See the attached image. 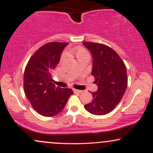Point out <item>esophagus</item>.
Wrapping results in <instances>:
<instances>
[{
	"instance_id": "esophagus-1",
	"label": "esophagus",
	"mask_w": 153,
	"mask_h": 153,
	"mask_svg": "<svg viewBox=\"0 0 153 153\" xmlns=\"http://www.w3.org/2000/svg\"><path fill=\"white\" fill-rule=\"evenodd\" d=\"M73 92L75 93V94H81V93H82V91L77 90V89H73Z\"/></svg>"
}]
</instances>
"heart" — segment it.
<instances>
[{"label":"heart","mask_w":153,"mask_h":153,"mask_svg":"<svg viewBox=\"0 0 153 153\" xmlns=\"http://www.w3.org/2000/svg\"><path fill=\"white\" fill-rule=\"evenodd\" d=\"M66 53H71L74 54L77 59L81 58L82 57H85V56H89L88 52L82 47H75V48L68 49L66 51ZM65 56V54H62V56H61V59H64Z\"/></svg>","instance_id":"b5f03b06"}]
</instances>
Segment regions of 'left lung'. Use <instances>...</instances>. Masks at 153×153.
I'll list each match as a JSON object with an SVG mask.
<instances>
[{"instance_id":"left-lung-1","label":"left lung","mask_w":153,"mask_h":153,"mask_svg":"<svg viewBox=\"0 0 153 153\" xmlns=\"http://www.w3.org/2000/svg\"><path fill=\"white\" fill-rule=\"evenodd\" d=\"M83 45L93 56L92 74L98 91L93 92L94 99L84 107L94 115L109 113L119 104L127 86L126 65L118 54L107 45L91 42Z\"/></svg>"}]
</instances>
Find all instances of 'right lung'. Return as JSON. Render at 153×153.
Instances as JSON below:
<instances>
[{
    "instance_id": "1",
    "label": "right lung",
    "mask_w": 153,
    "mask_h": 153,
    "mask_svg": "<svg viewBox=\"0 0 153 153\" xmlns=\"http://www.w3.org/2000/svg\"><path fill=\"white\" fill-rule=\"evenodd\" d=\"M68 42H52L44 45L30 57L24 74V89L31 106L44 117H54L64 108L71 88L56 87L52 82V71L58 64Z\"/></svg>"
}]
</instances>
